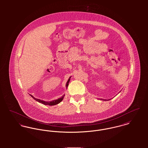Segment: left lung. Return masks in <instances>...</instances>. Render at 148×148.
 Returning <instances> with one entry per match:
<instances>
[{"instance_id": "8db88e82", "label": "left lung", "mask_w": 148, "mask_h": 148, "mask_svg": "<svg viewBox=\"0 0 148 148\" xmlns=\"http://www.w3.org/2000/svg\"><path fill=\"white\" fill-rule=\"evenodd\" d=\"M101 100H104V101H106V100H104V99H101Z\"/></svg>"}]
</instances>
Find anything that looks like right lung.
<instances>
[{"label": "right lung", "mask_w": 148, "mask_h": 148, "mask_svg": "<svg viewBox=\"0 0 148 148\" xmlns=\"http://www.w3.org/2000/svg\"><path fill=\"white\" fill-rule=\"evenodd\" d=\"M70 78H71V77H69V79H68V80L67 81V83H66V88H67V87H68V86L69 82V81H70ZM30 96H31V97H32L34 100H35L36 101H38L39 103H42V104H44V105L52 106H55V105H56V104H58L59 103H60V102L63 100L64 97L65 95H64L63 96H62V97H60V98H59V99H57V100H53V101H44L42 100H40V99H36V98H35L33 96H32V95H30Z\"/></svg>", "instance_id": "right-lung-1"}]
</instances>
